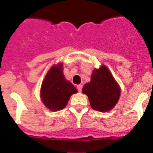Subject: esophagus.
I'll return each mask as SVG.
<instances>
[{"mask_svg": "<svg viewBox=\"0 0 153 153\" xmlns=\"http://www.w3.org/2000/svg\"><path fill=\"white\" fill-rule=\"evenodd\" d=\"M77 89H78V91H79V92H81L82 91V85H78L77 86Z\"/></svg>", "mask_w": 153, "mask_h": 153, "instance_id": "obj_1", "label": "esophagus"}]
</instances>
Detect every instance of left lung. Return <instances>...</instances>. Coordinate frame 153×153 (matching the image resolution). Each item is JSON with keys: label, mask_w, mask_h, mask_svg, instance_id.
<instances>
[{"label": "left lung", "mask_w": 153, "mask_h": 153, "mask_svg": "<svg viewBox=\"0 0 153 153\" xmlns=\"http://www.w3.org/2000/svg\"><path fill=\"white\" fill-rule=\"evenodd\" d=\"M82 93L88 96L92 109L108 112L118 102L121 88L109 69L102 65L99 69L94 70L91 82L84 85Z\"/></svg>", "instance_id": "1"}]
</instances>
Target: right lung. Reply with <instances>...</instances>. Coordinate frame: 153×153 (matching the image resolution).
I'll list each match as a JSON object with an SVG mask.
<instances>
[{
	"label": "right lung",
	"instance_id": "obj_1",
	"mask_svg": "<svg viewBox=\"0 0 153 153\" xmlns=\"http://www.w3.org/2000/svg\"><path fill=\"white\" fill-rule=\"evenodd\" d=\"M78 92L62 74V64L54 65L44 78L40 90V97L44 105L51 111L66 107L71 96Z\"/></svg>",
	"mask_w": 153,
	"mask_h": 153
}]
</instances>
